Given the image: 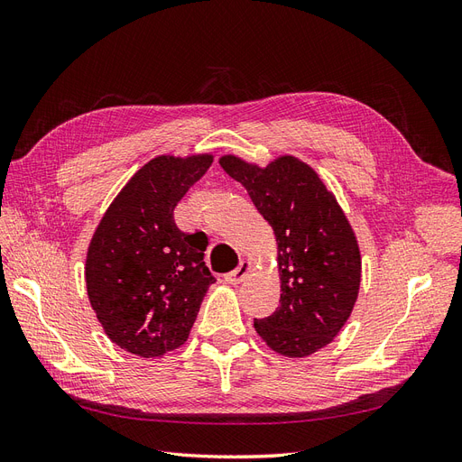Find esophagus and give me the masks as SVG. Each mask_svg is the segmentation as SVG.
<instances>
[{
	"mask_svg": "<svg viewBox=\"0 0 462 462\" xmlns=\"http://www.w3.org/2000/svg\"><path fill=\"white\" fill-rule=\"evenodd\" d=\"M250 268H253V263H250L248 260H243L239 265H236V268H235L233 272L226 273V282H227V283H241L243 279L248 275Z\"/></svg>",
	"mask_w": 462,
	"mask_h": 462,
	"instance_id": "esophagus-1",
	"label": "esophagus"
}]
</instances>
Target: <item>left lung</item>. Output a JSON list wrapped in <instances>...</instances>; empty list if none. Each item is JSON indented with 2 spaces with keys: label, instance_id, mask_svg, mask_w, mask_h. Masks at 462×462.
<instances>
[{
  "label": "left lung",
  "instance_id": "left-lung-1",
  "mask_svg": "<svg viewBox=\"0 0 462 462\" xmlns=\"http://www.w3.org/2000/svg\"><path fill=\"white\" fill-rule=\"evenodd\" d=\"M219 163L245 185L277 239L282 299L272 316L254 319V328L277 353L312 355L339 333L356 302L360 253L355 233L306 163L291 156L263 170L235 156Z\"/></svg>",
  "mask_w": 462,
  "mask_h": 462
}]
</instances>
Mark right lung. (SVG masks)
Masks as SVG:
<instances>
[{"instance_id":"right-lung-1","label":"right lung","mask_w":462,"mask_h":462,"mask_svg":"<svg viewBox=\"0 0 462 462\" xmlns=\"http://www.w3.org/2000/svg\"><path fill=\"white\" fill-rule=\"evenodd\" d=\"M212 158L160 156L129 180L97 226L87 289L107 337L133 355L162 356L190 333L208 287V235L177 227L173 209Z\"/></svg>"}]
</instances>
